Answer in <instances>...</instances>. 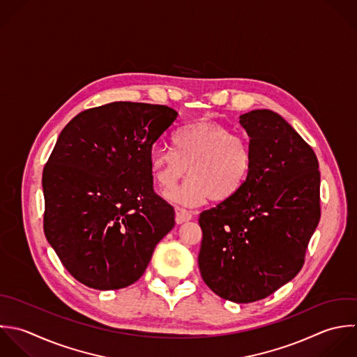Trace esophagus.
Wrapping results in <instances>:
<instances>
[{"label": "esophagus", "instance_id": "esophagus-1", "mask_svg": "<svg viewBox=\"0 0 357 357\" xmlns=\"http://www.w3.org/2000/svg\"><path fill=\"white\" fill-rule=\"evenodd\" d=\"M192 213L182 208V207H175V221L176 224H183L186 221H190L192 220Z\"/></svg>", "mask_w": 357, "mask_h": 357}]
</instances>
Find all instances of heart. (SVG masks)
Segmentation results:
<instances>
[{"label":"heart","instance_id":"heart-1","mask_svg":"<svg viewBox=\"0 0 357 357\" xmlns=\"http://www.w3.org/2000/svg\"><path fill=\"white\" fill-rule=\"evenodd\" d=\"M174 149L154 147L149 162L161 189L171 188L188 168L189 176L164 196L174 203L197 207L228 202L249 179L253 154L249 142L222 123L199 121L178 129Z\"/></svg>","mask_w":357,"mask_h":357}]
</instances>
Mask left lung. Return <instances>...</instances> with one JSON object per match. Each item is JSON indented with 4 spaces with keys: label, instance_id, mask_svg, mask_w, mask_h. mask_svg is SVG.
Here are the masks:
<instances>
[{
    "label": "left lung",
    "instance_id": "obj_1",
    "mask_svg": "<svg viewBox=\"0 0 357 357\" xmlns=\"http://www.w3.org/2000/svg\"><path fill=\"white\" fill-rule=\"evenodd\" d=\"M250 137L253 167L228 202L200 214L199 268L220 298L252 303L302 270L320 221V171L313 149L277 112L239 116Z\"/></svg>",
    "mask_w": 357,
    "mask_h": 357
}]
</instances>
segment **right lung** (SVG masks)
<instances>
[{"mask_svg": "<svg viewBox=\"0 0 357 357\" xmlns=\"http://www.w3.org/2000/svg\"><path fill=\"white\" fill-rule=\"evenodd\" d=\"M176 116L167 105L116 101L77 114L58 136L43 169L44 234L83 285H132L174 228L149 157Z\"/></svg>", "mask_w": 357, "mask_h": 357, "instance_id": "1", "label": "right lung"}]
</instances>
